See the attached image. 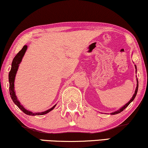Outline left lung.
I'll return each mask as SVG.
<instances>
[{
  "mask_svg": "<svg viewBox=\"0 0 148 148\" xmlns=\"http://www.w3.org/2000/svg\"><path fill=\"white\" fill-rule=\"evenodd\" d=\"M135 69H136V71H136V73H137V66H136V65H135ZM137 90H138V79H137V87H136V89H135V91L134 94H133V96L132 98H131V100H129V102H127L126 104H125L124 106H123V107H121V108L120 109H119V110L115 111V112H112V113H110V114H119V113H120L121 112H122V111L124 110L127 107L129 106V104H130V103H131V102H133V100H134V99H135V96H136V95H137Z\"/></svg>",
  "mask_w": 148,
  "mask_h": 148,
  "instance_id": "8db88e82",
  "label": "left lung"
}]
</instances>
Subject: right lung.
<instances>
[{"label":"right lung","mask_w":148,"mask_h":148,"mask_svg":"<svg viewBox=\"0 0 148 148\" xmlns=\"http://www.w3.org/2000/svg\"><path fill=\"white\" fill-rule=\"evenodd\" d=\"M27 46L25 45L23 47V48L20 50V51L18 52L15 57H14L13 62H12L11 64V71H10L9 73V92H10V96H11V98L13 100V102L15 103V104L18 106V108L23 111V112L25 113V114L27 115H30V116H36V115H43L46 114L48 113L50 111L53 110L54 107L56 106V104L54 105L53 107H52L51 108L48 109V110L44 111V112H31V111H29L27 109H25L23 106V105H21V103L17 98V96L15 94V79L16 74H17L18 68H19V64L21 63L22 58H23L24 54H25L26 50H27Z\"/></svg>","instance_id":"add662e5"}]
</instances>
